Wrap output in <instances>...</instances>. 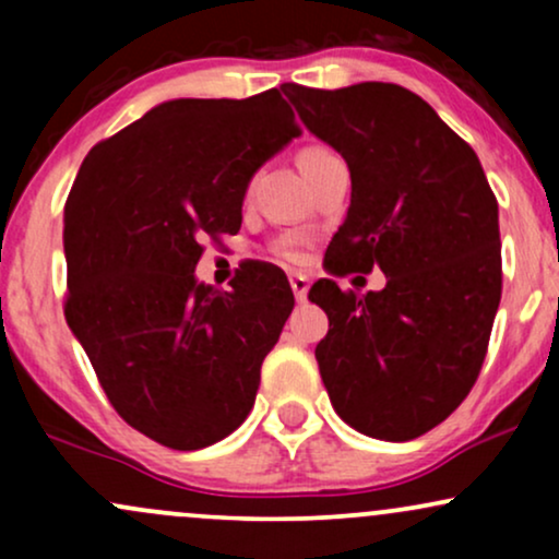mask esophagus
Listing matches in <instances>:
<instances>
[{
    "label": "esophagus",
    "instance_id": "1",
    "mask_svg": "<svg viewBox=\"0 0 559 559\" xmlns=\"http://www.w3.org/2000/svg\"><path fill=\"white\" fill-rule=\"evenodd\" d=\"M288 281H292V292H294V297H297V301H305L307 299V288H310V278H307V275H301V273H294Z\"/></svg>",
    "mask_w": 559,
    "mask_h": 559
}]
</instances>
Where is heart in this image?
Masks as SVG:
<instances>
[{
	"label": "heart",
	"mask_w": 559,
	"mask_h": 559,
	"mask_svg": "<svg viewBox=\"0 0 559 559\" xmlns=\"http://www.w3.org/2000/svg\"><path fill=\"white\" fill-rule=\"evenodd\" d=\"M329 155H333V152L325 150V146H305V150L299 152V168L301 165H310V163H316V159H323Z\"/></svg>",
	"instance_id": "heart-1"
}]
</instances>
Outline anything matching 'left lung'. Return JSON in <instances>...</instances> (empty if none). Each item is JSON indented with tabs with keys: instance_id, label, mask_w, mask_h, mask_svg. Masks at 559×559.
Instances as JSON below:
<instances>
[{
	"instance_id": "1",
	"label": "left lung",
	"mask_w": 559,
	"mask_h": 559,
	"mask_svg": "<svg viewBox=\"0 0 559 559\" xmlns=\"http://www.w3.org/2000/svg\"><path fill=\"white\" fill-rule=\"evenodd\" d=\"M301 123L349 165L352 202L323 265L381 267V292L310 288L329 316L316 360L338 418L383 441L447 420L484 365L502 299L499 210L476 152L396 83H284Z\"/></svg>"
}]
</instances>
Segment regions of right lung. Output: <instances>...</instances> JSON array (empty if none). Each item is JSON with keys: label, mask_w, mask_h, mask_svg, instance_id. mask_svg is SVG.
I'll use <instances>...</instances> for the list:
<instances>
[{"label": "right lung", "mask_w": 559, "mask_h": 559, "mask_svg": "<svg viewBox=\"0 0 559 559\" xmlns=\"http://www.w3.org/2000/svg\"><path fill=\"white\" fill-rule=\"evenodd\" d=\"M294 136L278 88L170 99L99 141L66 202V320L107 400L157 444L202 449L247 420L294 310L281 267L199 284L204 236L239 234L247 186Z\"/></svg>", "instance_id": "obj_1"}]
</instances>
